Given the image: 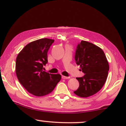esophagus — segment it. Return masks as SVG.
<instances>
[{
  "label": "esophagus",
  "instance_id": "esophagus-1",
  "mask_svg": "<svg viewBox=\"0 0 126 126\" xmlns=\"http://www.w3.org/2000/svg\"><path fill=\"white\" fill-rule=\"evenodd\" d=\"M62 79H68L70 78V77H67V76H62Z\"/></svg>",
  "mask_w": 126,
  "mask_h": 126
}]
</instances>
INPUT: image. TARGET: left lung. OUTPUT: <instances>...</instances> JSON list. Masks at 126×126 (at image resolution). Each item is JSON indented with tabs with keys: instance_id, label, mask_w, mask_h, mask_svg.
<instances>
[{
	"instance_id": "left-lung-1",
	"label": "left lung",
	"mask_w": 126,
	"mask_h": 126,
	"mask_svg": "<svg viewBox=\"0 0 126 126\" xmlns=\"http://www.w3.org/2000/svg\"><path fill=\"white\" fill-rule=\"evenodd\" d=\"M75 59L85 75L76 78L79 86L74 93L83 98L97 93L105 84L109 71L104 51L92 43L81 41L76 47Z\"/></svg>"
}]
</instances>
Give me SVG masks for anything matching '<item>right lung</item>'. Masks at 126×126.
<instances>
[{"instance_id": "1", "label": "right lung", "mask_w": 126, "mask_h": 126, "mask_svg": "<svg viewBox=\"0 0 126 126\" xmlns=\"http://www.w3.org/2000/svg\"><path fill=\"white\" fill-rule=\"evenodd\" d=\"M54 40L41 38L25 46L17 56L15 70L19 82L31 94L37 96L51 93L62 76L43 71L48 63L47 52Z\"/></svg>"}]
</instances>
